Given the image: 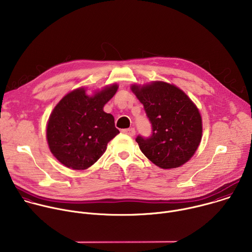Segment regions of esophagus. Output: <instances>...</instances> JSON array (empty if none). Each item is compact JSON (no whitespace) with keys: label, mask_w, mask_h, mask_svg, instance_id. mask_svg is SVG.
<instances>
[{"label":"esophagus","mask_w":252,"mask_h":252,"mask_svg":"<svg viewBox=\"0 0 252 252\" xmlns=\"http://www.w3.org/2000/svg\"><path fill=\"white\" fill-rule=\"evenodd\" d=\"M123 132L125 134H127L129 136H133L135 134V129L133 127H130V128H126V129H123Z\"/></svg>","instance_id":"1"}]
</instances>
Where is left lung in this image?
Wrapping results in <instances>:
<instances>
[{"mask_svg":"<svg viewBox=\"0 0 252 252\" xmlns=\"http://www.w3.org/2000/svg\"><path fill=\"white\" fill-rule=\"evenodd\" d=\"M131 91L143 104L152 124L150 137L135 138L142 154L164 169L189 161L202 134L201 117L192 100L181 89L164 82L133 85Z\"/></svg>","mask_w":252,"mask_h":252,"instance_id":"1","label":"left lung"}]
</instances>
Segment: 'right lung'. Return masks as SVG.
Segmentation results:
<instances>
[{"instance_id":"add662e5","label":"right lung","mask_w":252,"mask_h":252,"mask_svg":"<svg viewBox=\"0 0 252 252\" xmlns=\"http://www.w3.org/2000/svg\"><path fill=\"white\" fill-rule=\"evenodd\" d=\"M118 88L115 84L93 95L80 88L65 94L55 106L47 126V140L51 153L64 166L87 169L120 133L114 117L103 112Z\"/></svg>"}]
</instances>
